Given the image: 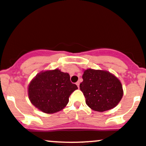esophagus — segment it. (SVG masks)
I'll list each match as a JSON object with an SVG mask.
<instances>
[{"mask_svg":"<svg viewBox=\"0 0 146 146\" xmlns=\"http://www.w3.org/2000/svg\"><path fill=\"white\" fill-rule=\"evenodd\" d=\"M76 85H77L78 87V88H79V87H80V82H76Z\"/></svg>","mask_w":146,"mask_h":146,"instance_id":"esophagus-1","label":"esophagus"}]
</instances>
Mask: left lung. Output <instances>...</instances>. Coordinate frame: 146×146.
Segmentation results:
<instances>
[{"label": "left lung", "mask_w": 146, "mask_h": 146, "mask_svg": "<svg viewBox=\"0 0 146 146\" xmlns=\"http://www.w3.org/2000/svg\"><path fill=\"white\" fill-rule=\"evenodd\" d=\"M80 89L90 108L104 112L114 108L123 96L122 84L109 72L87 69L82 75Z\"/></svg>", "instance_id": "left-lung-1"}]
</instances>
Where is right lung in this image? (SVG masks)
Segmentation results:
<instances>
[{
	"instance_id": "add662e5",
	"label": "right lung",
	"mask_w": 146,
	"mask_h": 146,
	"mask_svg": "<svg viewBox=\"0 0 146 146\" xmlns=\"http://www.w3.org/2000/svg\"><path fill=\"white\" fill-rule=\"evenodd\" d=\"M70 82L68 73L59 69L39 73L29 86V96L33 106L45 113L62 110L69 101V96L77 90Z\"/></svg>"
}]
</instances>
